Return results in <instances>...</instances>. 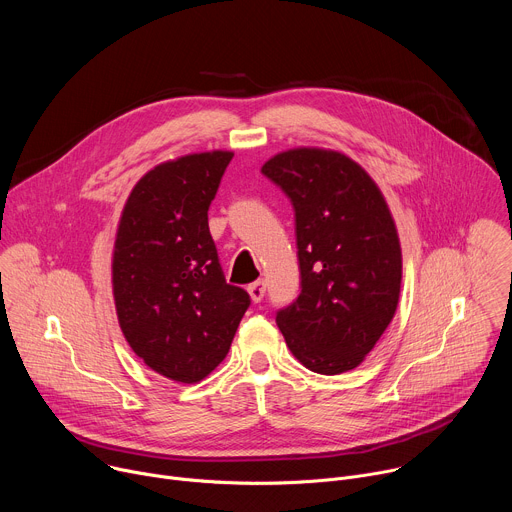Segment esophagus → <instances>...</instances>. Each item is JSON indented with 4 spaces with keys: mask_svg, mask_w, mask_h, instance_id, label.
Returning a JSON list of instances; mask_svg holds the SVG:
<instances>
[{
    "mask_svg": "<svg viewBox=\"0 0 512 512\" xmlns=\"http://www.w3.org/2000/svg\"><path fill=\"white\" fill-rule=\"evenodd\" d=\"M247 291H249V296H251V300H253L255 304L261 302L263 296H265V281H263V279L253 281V283L247 287Z\"/></svg>",
    "mask_w": 512,
    "mask_h": 512,
    "instance_id": "34e87169",
    "label": "esophagus"
}]
</instances>
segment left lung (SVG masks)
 <instances>
[{
    "mask_svg": "<svg viewBox=\"0 0 512 512\" xmlns=\"http://www.w3.org/2000/svg\"><path fill=\"white\" fill-rule=\"evenodd\" d=\"M261 174L294 206L302 279L300 296L275 322L306 369L346 373L397 310L401 245L389 206L373 178L338 152L289 150Z\"/></svg>",
    "mask_w": 512,
    "mask_h": 512,
    "instance_id": "obj_1",
    "label": "left lung"
}]
</instances>
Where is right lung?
Masks as SVG:
<instances>
[{
	"label": "right lung",
	"instance_id": "right-lung-1",
	"mask_svg": "<svg viewBox=\"0 0 512 512\" xmlns=\"http://www.w3.org/2000/svg\"><path fill=\"white\" fill-rule=\"evenodd\" d=\"M233 152L156 166L131 190L115 239L119 326L148 367L198 383L227 356L251 298L227 283L208 231V206Z\"/></svg>",
	"mask_w": 512,
	"mask_h": 512
}]
</instances>
